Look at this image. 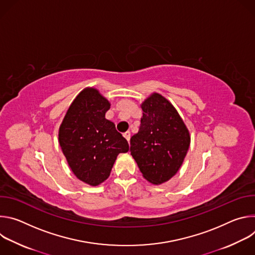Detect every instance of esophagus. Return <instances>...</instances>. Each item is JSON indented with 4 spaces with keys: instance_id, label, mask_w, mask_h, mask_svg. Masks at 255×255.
Listing matches in <instances>:
<instances>
[{
    "instance_id": "obj_1",
    "label": "esophagus",
    "mask_w": 255,
    "mask_h": 255,
    "mask_svg": "<svg viewBox=\"0 0 255 255\" xmlns=\"http://www.w3.org/2000/svg\"><path fill=\"white\" fill-rule=\"evenodd\" d=\"M123 136L126 138V140H127L128 142L130 141V136H131V134H130V132H129V131H127V132L123 133Z\"/></svg>"
}]
</instances>
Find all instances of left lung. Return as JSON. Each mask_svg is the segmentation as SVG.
<instances>
[{
	"label": "left lung",
	"instance_id": "obj_1",
	"mask_svg": "<svg viewBox=\"0 0 255 255\" xmlns=\"http://www.w3.org/2000/svg\"><path fill=\"white\" fill-rule=\"evenodd\" d=\"M139 131L131 137L130 151L143 177L153 185L169 180L188 153L191 135L173 105L152 93L141 103Z\"/></svg>",
	"mask_w": 255,
	"mask_h": 255
}]
</instances>
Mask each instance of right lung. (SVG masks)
I'll use <instances>...</instances> for the list:
<instances>
[{
	"label": "right lung",
	"mask_w": 255,
	"mask_h": 255,
	"mask_svg": "<svg viewBox=\"0 0 255 255\" xmlns=\"http://www.w3.org/2000/svg\"><path fill=\"white\" fill-rule=\"evenodd\" d=\"M110 107L99 90L86 88L70 104L58 130L59 145L71 171L92 187L105 181L118 154L129 150L127 140L105 117Z\"/></svg>",
	"instance_id": "obj_1"
}]
</instances>
